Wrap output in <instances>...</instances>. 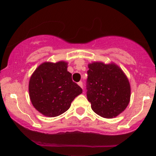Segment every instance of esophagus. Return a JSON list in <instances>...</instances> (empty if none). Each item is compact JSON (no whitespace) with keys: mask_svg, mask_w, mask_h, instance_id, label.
Wrapping results in <instances>:
<instances>
[{"mask_svg":"<svg viewBox=\"0 0 156 156\" xmlns=\"http://www.w3.org/2000/svg\"><path fill=\"white\" fill-rule=\"evenodd\" d=\"M78 84L79 85V86L81 87V88H83V82H82V81H79V82L78 83Z\"/></svg>","mask_w":156,"mask_h":156,"instance_id":"esophagus-1","label":"esophagus"}]
</instances>
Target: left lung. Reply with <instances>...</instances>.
Returning a JSON list of instances; mask_svg holds the SVG:
<instances>
[{"instance_id":"obj_1","label":"left lung","mask_w":156,"mask_h":156,"mask_svg":"<svg viewBox=\"0 0 156 156\" xmlns=\"http://www.w3.org/2000/svg\"><path fill=\"white\" fill-rule=\"evenodd\" d=\"M87 97L96 114L114 118L126 109L130 101V83L114 63L94 62L88 65Z\"/></svg>"}]
</instances>
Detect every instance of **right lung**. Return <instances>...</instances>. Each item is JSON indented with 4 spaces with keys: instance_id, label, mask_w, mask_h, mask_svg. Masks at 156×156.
Here are the masks:
<instances>
[{
    "instance_id": "add662e5",
    "label": "right lung",
    "mask_w": 156,
    "mask_h": 156,
    "mask_svg": "<svg viewBox=\"0 0 156 156\" xmlns=\"http://www.w3.org/2000/svg\"><path fill=\"white\" fill-rule=\"evenodd\" d=\"M82 93L67 71V63L45 62L39 65L29 81V96L34 107L44 116L57 117L66 112L72 101Z\"/></svg>"
}]
</instances>
